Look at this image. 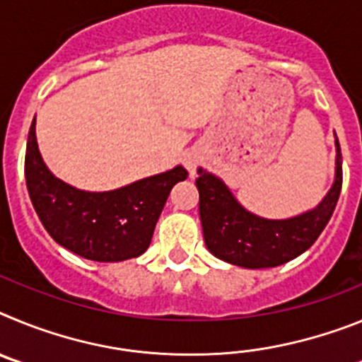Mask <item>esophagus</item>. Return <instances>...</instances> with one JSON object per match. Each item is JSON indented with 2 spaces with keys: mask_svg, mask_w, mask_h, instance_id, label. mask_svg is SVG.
Listing matches in <instances>:
<instances>
[{
  "mask_svg": "<svg viewBox=\"0 0 362 362\" xmlns=\"http://www.w3.org/2000/svg\"><path fill=\"white\" fill-rule=\"evenodd\" d=\"M183 163H185V166H187V170L190 172V174H194L197 168V165H199V158H197L196 153H185Z\"/></svg>",
  "mask_w": 362,
  "mask_h": 362,
  "instance_id": "esophagus-1",
  "label": "esophagus"
}]
</instances>
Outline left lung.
Listing matches in <instances>:
<instances>
[{"label":"left lung","instance_id":"1","mask_svg":"<svg viewBox=\"0 0 362 362\" xmlns=\"http://www.w3.org/2000/svg\"><path fill=\"white\" fill-rule=\"evenodd\" d=\"M343 185V158L335 137L334 183L313 209L284 219H268L245 209L219 175L197 168L199 217L210 254L235 267L274 268L299 257L328 225Z\"/></svg>","mask_w":362,"mask_h":362}]
</instances>
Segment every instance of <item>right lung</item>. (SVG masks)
Listing matches in <instances>:
<instances>
[{"instance_id": "obj_1", "label": "right lung", "mask_w": 362, "mask_h": 362, "mask_svg": "<svg viewBox=\"0 0 362 362\" xmlns=\"http://www.w3.org/2000/svg\"><path fill=\"white\" fill-rule=\"evenodd\" d=\"M25 177L34 210L57 245L90 261L119 263L145 254L168 194L188 172L177 165L114 190H81L56 177L45 165L34 117Z\"/></svg>"}]
</instances>
